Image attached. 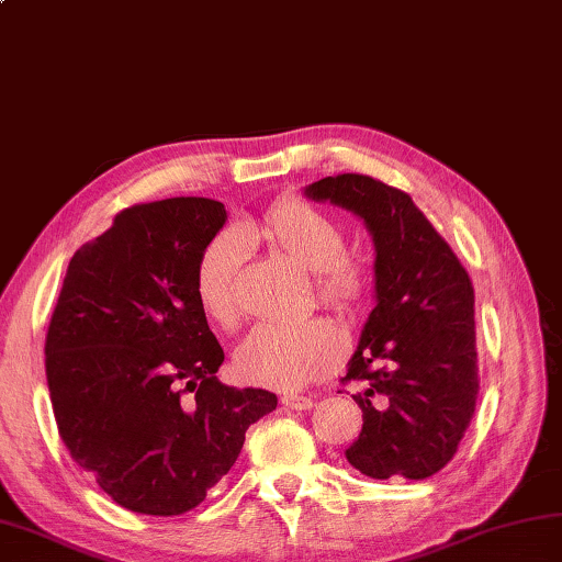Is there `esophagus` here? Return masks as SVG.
Returning a JSON list of instances; mask_svg holds the SVG:
<instances>
[{
	"label": "esophagus",
	"mask_w": 562,
	"mask_h": 562,
	"mask_svg": "<svg viewBox=\"0 0 562 562\" xmlns=\"http://www.w3.org/2000/svg\"><path fill=\"white\" fill-rule=\"evenodd\" d=\"M282 405H288V408H292V411H308V408H314V398L296 396V393H284Z\"/></svg>",
	"instance_id": "34e87169"
}]
</instances>
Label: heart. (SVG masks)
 Returning <instances> with one entry per match:
<instances>
[{
	"instance_id": "1",
	"label": "heart",
	"mask_w": 562,
	"mask_h": 562,
	"mask_svg": "<svg viewBox=\"0 0 562 562\" xmlns=\"http://www.w3.org/2000/svg\"><path fill=\"white\" fill-rule=\"evenodd\" d=\"M262 234L294 266L312 272L316 300L355 312L372 290V274L362 258L345 250L348 234L340 220L302 198H284L262 214L260 226H229L210 238L195 266V300L214 326L236 328L241 318L238 274L248 238ZM345 338L326 318L294 326H258L234 352L236 372L254 384L302 389L328 374L342 360Z\"/></svg>"
}]
</instances>
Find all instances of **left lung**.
Returning <instances> with one entry per match:
<instances>
[{"mask_svg":"<svg viewBox=\"0 0 562 562\" xmlns=\"http://www.w3.org/2000/svg\"><path fill=\"white\" fill-rule=\"evenodd\" d=\"M306 195L360 214L376 248V306L340 379L364 384L352 396L362 432L345 457L369 479H429L457 453L479 398L469 272L398 188L338 173Z\"/></svg>","mask_w":562,"mask_h":562,"instance_id":"left-lung-1","label":"left lung"}]
</instances>
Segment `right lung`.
<instances>
[{
  "label": "right lung",
  "mask_w": 562,
  "mask_h": 562,
  "mask_svg": "<svg viewBox=\"0 0 562 562\" xmlns=\"http://www.w3.org/2000/svg\"><path fill=\"white\" fill-rule=\"evenodd\" d=\"M222 202L125 207L69 260L45 338V376L69 457L137 515L198 507L229 473L246 429L278 408L217 381L224 350L195 300ZM194 396L187 398V393Z\"/></svg>",
  "instance_id": "1"
}]
</instances>
